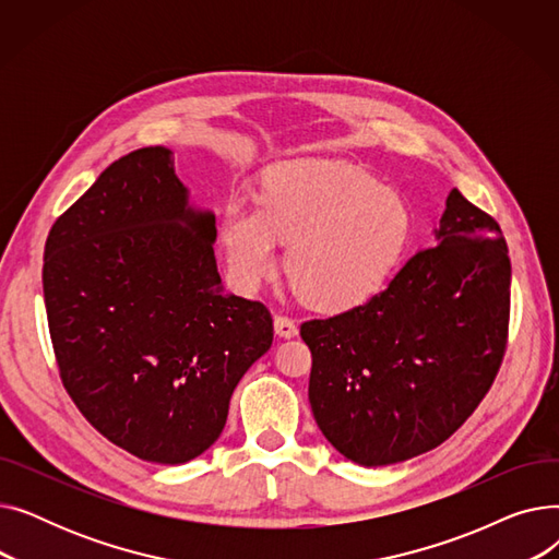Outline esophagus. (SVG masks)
Instances as JSON below:
<instances>
[{"instance_id": "obj_1", "label": "esophagus", "mask_w": 559, "mask_h": 559, "mask_svg": "<svg viewBox=\"0 0 559 559\" xmlns=\"http://www.w3.org/2000/svg\"><path fill=\"white\" fill-rule=\"evenodd\" d=\"M274 331H276V335H281V337H295V335L299 333V329H297V324H295V319H289V317H285V314H278V317L274 319Z\"/></svg>"}]
</instances>
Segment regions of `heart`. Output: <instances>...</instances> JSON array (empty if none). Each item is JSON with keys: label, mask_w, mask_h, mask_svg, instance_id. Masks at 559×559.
<instances>
[{"label": "heart", "mask_w": 559, "mask_h": 559, "mask_svg": "<svg viewBox=\"0 0 559 559\" xmlns=\"http://www.w3.org/2000/svg\"><path fill=\"white\" fill-rule=\"evenodd\" d=\"M413 213L371 174L331 160H295L264 176L260 203L233 199L222 215L228 274L251 292L276 270L299 299L321 312H344L385 285L413 238Z\"/></svg>", "instance_id": "obj_1"}]
</instances>
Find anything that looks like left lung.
<instances>
[{"label":"left lung","mask_w":559,"mask_h":559,"mask_svg":"<svg viewBox=\"0 0 559 559\" xmlns=\"http://www.w3.org/2000/svg\"><path fill=\"white\" fill-rule=\"evenodd\" d=\"M432 245L367 304L301 324L314 421L362 466L447 442L506 356L512 267L501 226L453 188Z\"/></svg>","instance_id":"left-lung-1"}]
</instances>
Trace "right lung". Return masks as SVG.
Returning <instances> with one entry per match:
<instances>
[{"mask_svg":"<svg viewBox=\"0 0 559 559\" xmlns=\"http://www.w3.org/2000/svg\"><path fill=\"white\" fill-rule=\"evenodd\" d=\"M215 238V215L190 209L165 146L115 160L47 235L58 373L81 415L146 462L211 449L235 385L274 340L267 306L224 289Z\"/></svg>","mask_w":559,"mask_h":559,"instance_id":"obj_1","label":"right lung"}]
</instances>
